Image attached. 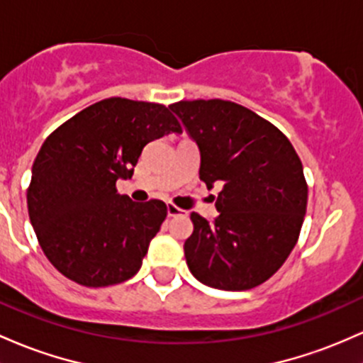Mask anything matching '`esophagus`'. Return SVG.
I'll return each mask as SVG.
<instances>
[{
	"instance_id": "obj_1",
	"label": "esophagus",
	"mask_w": 363,
	"mask_h": 363,
	"mask_svg": "<svg viewBox=\"0 0 363 363\" xmlns=\"http://www.w3.org/2000/svg\"><path fill=\"white\" fill-rule=\"evenodd\" d=\"M167 213H169V217H179V215H186L188 212H184L182 208L175 206L174 203H169V205H167Z\"/></svg>"
}]
</instances>
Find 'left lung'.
<instances>
[{
    "instance_id": "left-lung-1",
    "label": "left lung",
    "mask_w": 363,
    "mask_h": 363,
    "mask_svg": "<svg viewBox=\"0 0 363 363\" xmlns=\"http://www.w3.org/2000/svg\"><path fill=\"white\" fill-rule=\"evenodd\" d=\"M201 155L200 179L222 186L206 222L191 213L184 255L194 277L224 291L260 286L281 269L300 238L308 186L289 139L238 103L194 99L169 106Z\"/></svg>"
}]
</instances>
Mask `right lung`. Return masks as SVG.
<instances>
[{
	"mask_svg": "<svg viewBox=\"0 0 363 363\" xmlns=\"http://www.w3.org/2000/svg\"><path fill=\"white\" fill-rule=\"evenodd\" d=\"M182 127L160 103L106 98L57 127L43 143L27 188L39 245L60 274L87 288L127 281L141 269L167 217L160 200L118 194L143 148Z\"/></svg>",
	"mask_w": 363,
	"mask_h": 363,
	"instance_id": "right-lung-1",
	"label": "right lung"
}]
</instances>
